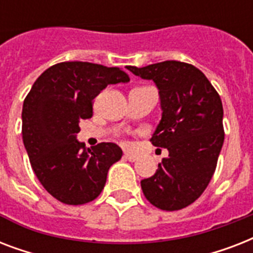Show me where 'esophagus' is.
<instances>
[{
  "label": "esophagus",
  "instance_id": "obj_1",
  "mask_svg": "<svg viewBox=\"0 0 253 253\" xmlns=\"http://www.w3.org/2000/svg\"><path fill=\"white\" fill-rule=\"evenodd\" d=\"M125 159L128 162H135V160H138V156L135 154H131V152H125Z\"/></svg>",
  "mask_w": 253,
  "mask_h": 253
}]
</instances>
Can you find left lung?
<instances>
[{"mask_svg":"<svg viewBox=\"0 0 253 253\" xmlns=\"http://www.w3.org/2000/svg\"><path fill=\"white\" fill-rule=\"evenodd\" d=\"M159 89L162 119L151 142L167 148L154 176L140 181L156 208L174 211L193 204L208 188L224 140L219 94L194 65L167 60L143 68L127 67Z\"/></svg>","mask_w":253,"mask_h":253,"instance_id":"1","label":"left lung"}]
</instances>
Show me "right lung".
I'll use <instances>...</instances> for the list:
<instances>
[{
	"label": "right lung",
	"instance_id": "right-lung-1",
	"mask_svg": "<svg viewBox=\"0 0 253 253\" xmlns=\"http://www.w3.org/2000/svg\"><path fill=\"white\" fill-rule=\"evenodd\" d=\"M128 81L115 67L64 61L34 83L22 109L23 144L38 180L57 201L83 205L102 192L122 150L115 143L86 148L77 140L80 121L91 118L93 99L107 85Z\"/></svg>",
	"mask_w": 253,
	"mask_h": 253
}]
</instances>
